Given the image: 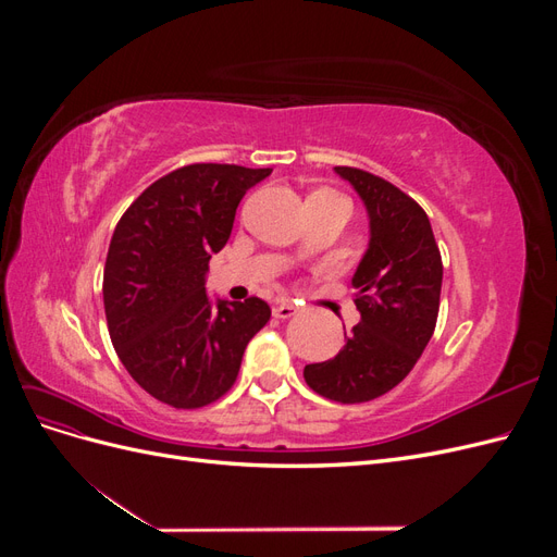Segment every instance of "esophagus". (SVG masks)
Segmentation results:
<instances>
[{"instance_id":"obj_1","label":"esophagus","mask_w":557,"mask_h":557,"mask_svg":"<svg viewBox=\"0 0 557 557\" xmlns=\"http://www.w3.org/2000/svg\"><path fill=\"white\" fill-rule=\"evenodd\" d=\"M297 311H299V307L290 299H283V301H278V305H274V315L281 318V320L293 318Z\"/></svg>"}]
</instances>
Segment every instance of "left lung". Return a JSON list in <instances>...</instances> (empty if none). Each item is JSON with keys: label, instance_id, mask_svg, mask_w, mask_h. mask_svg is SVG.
<instances>
[{"label": "left lung", "instance_id": "obj_1", "mask_svg": "<svg viewBox=\"0 0 557 557\" xmlns=\"http://www.w3.org/2000/svg\"><path fill=\"white\" fill-rule=\"evenodd\" d=\"M362 197L372 239L352 285L360 323L332 360L305 367L313 393L360 404L393 391L423 356L440 315L442 252L430 218L397 185L358 166H334Z\"/></svg>", "mask_w": 557, "mask_h": 557}]
</instances>
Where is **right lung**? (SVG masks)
<instances>
[{"mask_svg":"<svg viewBox=\"0 0 557 557\" xmlns=\"http://www.w3.org/2000/svg\"><path fill=\"white\" fill-rule=\"evenodd\" d=\"M272 170L185 164L150 183L117 221L104 264L111 344L129 376L174 409H199L237 381L244 350L272 309L218 301L205 276L248 188Z\"/></svg>","mask_w":557,"mask_h":557,"instance_id":"obj_1","label":"right lung"}]
</instances>
